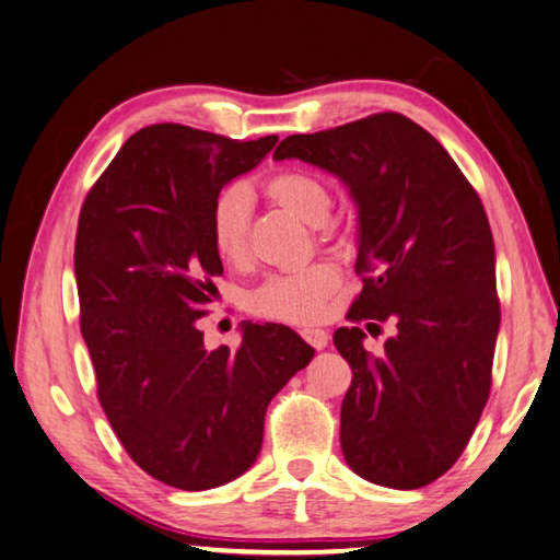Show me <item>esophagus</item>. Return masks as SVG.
<instances>
[{
  "mask_svg": "<svg viewBox=\"0 0 560 560\" xmlns=\"http://www.w3.org/2000/svg\"><path fill=\"white\" fill-rule=\"evenodd\" d=\"M302 339L307 341L310 346H314L316 351H322V348H326V343H329V334H326L324 329H314V326H304V329L300 331Z\"/></svg>",
  "mask_w": 560,
  "mask_h": 560,
  "instance_id": "obj_1",
  "label": "esophagus"
}]
</instances>
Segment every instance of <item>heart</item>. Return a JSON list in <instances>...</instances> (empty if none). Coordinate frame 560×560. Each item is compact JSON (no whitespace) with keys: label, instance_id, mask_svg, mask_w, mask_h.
I'll return each mask as SVG.
<instances>
[{"label":"heart","instance_id":"heart-1","mask_svg":"<svg viewBox=\"0 0 560 560\" xmlns=\"http://www.w3.org/2000/svg\"><path fill=\"white\" fill-rule=\"evenodd\" d=\"M270 202L288 209L294 217L312 226L324 229V221L331 212V192L322 177L307 171H278L266 185ZM248 231H250V192L244 185H231L219 192L212 214H209V234L214 250L229 266H241L248 258ZM339 288V270L331 262H312L300 270L276 272L262 280L250 292V310L268 319L304 324L312 322L324 302Z\"/></svg>","mask_w":560,"mask_h":560}]
</instances>
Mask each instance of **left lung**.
<instances>
[{"mask_svg":"<svg viewBox=\"0 0 560 560\" xmlns=\"http://www.w3.org/2000/svg\"><path fill=\"white\" fill-rule=\"evenodd\" d=\"M272 158L334 173L358 207L363 290L334 334L353 371L343 458L383 488H424L458 460L490 397L500 300L480 197L444 145L397 112L288 136ZM383 320L396 331L373 357L360 324L376 335Z\"/></svg>","mask_w":560,"mask_h":560,"instance_id":"left-lung-1","label":"left lung"}]
</instances>
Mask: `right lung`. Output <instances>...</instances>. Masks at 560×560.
Segmentation results:
<instances>
[{
  "label": "right lung",
  "instance_id": "obj_1",
  "mask_svg": "<svg viewBox=\"0 0 560 560\" xmlns=\"http://www.w3.org/2000/svg\"><path fill=\"white\" fill-rule=\"evenodd\" d=\"M276 143L145 126L80 209V331L100 405L136 466L177 490L244 476L270 399L314 355L282 324H246L236 351H207L197 326L224 272L209 234L214 199Z\"/></svg>",
  "mask_w": 560,
  "mask_h": 560
}]
</instances>
